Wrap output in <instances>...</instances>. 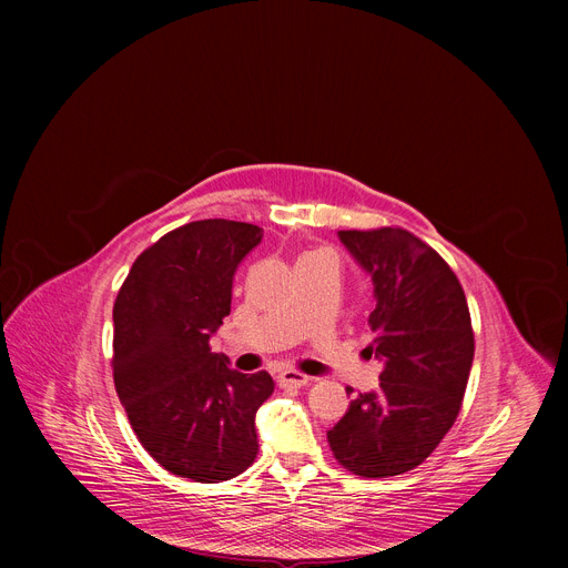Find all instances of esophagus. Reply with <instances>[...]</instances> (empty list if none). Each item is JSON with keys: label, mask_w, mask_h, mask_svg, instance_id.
I'll return each instance as SVG.
<instances>
[{"label": "esophagus", "mask_w": 568, "mask_h": 568, "mask_svg": "<svg viewBox=\"0 0 568 568\" xmlns=\"http://www.w3.org/2000/svg\"><path fill=\"white\" fill-rule=\"evenodd\" d=\"M308 382L311 377L300 371H283L278 375V386H283V389H300V386H306Z\"/></svg>", "instance_id": "34e87169"}]
</instances>
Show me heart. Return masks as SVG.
Wrapping results in <instances>:
<instances>
[{
	"label": "heart",
	"instance_id": "obj_1",
	"mask_svg": "<svg viewBox=\"0 0 568 568\" xmlns=\"http://www.w3.org/2000/svg\"><path fill=\"white\" fill-rule=\"evenodd\" d=\"M320 253H322V251H315V253H306L304 257H311V255H320Z\"/></svg>",
	"mask_w": 568,
	"mask_h": 568
}]
</instances>
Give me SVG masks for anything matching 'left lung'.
<instances>
[{
    "label": "left lung",
    "mask_w": 568,
    "mask_h": 568,
    "mask_svg": "<svg viewBox=\"0 0 568 568\" xmlns=\"http://www.w3.org/2000/svg\"><path fill=\"white\" fill-rule=\"evenodd\" d=\"M338 236L373 278L368 349L384 368L379 389L354 396L326 439L345 469L386 479L422 465L452 430L474 359L471 320L452 266L419 236L403 227Z\"/></svg>",
    "instance_id": "left-lung-1"
}]
</instances>
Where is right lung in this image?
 I'll return each mask as SVG.
<instances>
[{"mask_svg":"<svg viewBox=\"0 0 568 568\" xmlns=\"http://www.w3.org/2000/svg\"><path fill=\"white\" fill-rule=\"evenodd\" d=\"M262 242L251 223H186L138 255L112 308V375L133 433L170 474L221 484L257 456L266 371L227 368L209 338L230 315L232 278Z\"/></svg>","mask_w":568,"mask_h":568,"instance_id":"right-lung-1","label":"right lung"}]
</instances>
